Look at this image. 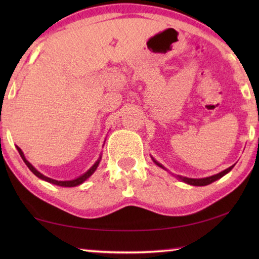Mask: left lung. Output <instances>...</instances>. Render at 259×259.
<instances>
[{
  "label": "left lung",
  "instance_id": "1",
  "mask_svg": "<svg viewBox=\"0 0 259 259\" xmlns=\"http://www.w3.org/2000/svg\"><path fill=\"white\" fill-rule=\"evenodd\" d=\"M152 160H153V162H154V163H155L156 165H159L160 168L166 170L163 165H162L161 163H159V162H157V161L154 159V157H152ZM233 166H234V165H231L230 168H227V169H225V170H223V171H221V172H218V174H216V175H212V176H210V177H205V178H187V177L178 176V175H177L176 177L179 179V181L186 183V184H188V185H193V186H205V185H209V184H211V183H213V182L218 181V179L222 178L223 176H225L226 174H229V172L231 171V170L233 169Z\"/></svg>",
  "mask_w": 259,
  "mask_h": 259
}]
</instances>
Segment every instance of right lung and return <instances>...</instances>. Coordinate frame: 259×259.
Returning <instances> with one entry per match:
<instances>
[{"label": "right lung", "instance_id": "add662e5", "mask_svg": "<svg viewBox=\"0 0 259 259\" xmlns=\"http://www.w3.org/2000/svg\"><path fill=\"white\" fill-rule=\"evenodd\" d=\"M16 147H17V150H18V152H19L21 159H23V161L25 162V164L28 166V169L35 175V176L38 177L40 179H42V181H46V182H48V183L54 184V185L61 186V187H75V186H77V185H81L82 183H84V182L87 181V179L89 178V177L91 176V175H93V174L96 171V170H97L98 165H99V162H100V160H102V155H99L98 160L95 162L94 165L91 166V168H90L89 170H88L87 172L81 175V176H78V177L75 178V179H72V181H56V179H52V178H49V177L45 176V175L41 174L40 171H38V170L35 169L34 166H33L32 164H30L27 160H26V157H25V155H24L23 151H21L18 146H16Z\"/></svg>", "mask_w": 259, "mask_h": 259}]
</instances>
